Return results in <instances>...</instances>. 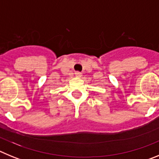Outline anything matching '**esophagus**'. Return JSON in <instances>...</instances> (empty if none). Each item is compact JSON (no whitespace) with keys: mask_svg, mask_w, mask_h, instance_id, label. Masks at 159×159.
<instances>
[{"mask_svg":"<svg viewBox=\"0 0 159 159\" xmlns=\"http://www.w3.org/2000/svg\"><path fill=\"white\" fill-rule=\"evenodd\" d=\"M75 76H77V77H81L82 76V73L80 72V71H75Z\"/></svg>","mask_w":159,"mask_h":159,"instance_id":"34e87169","label":"esophagus"}]
</instances>
